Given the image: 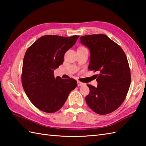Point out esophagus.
Here are the masks:
<instances>
[{
    "label": "esophagus",
    "instance_id": "34e87169",
    "mask_svg": "<svg viewBox=\"0 0 146 146\" xmlns=\"http://www.w3.org/2000/svg\"><path fill=\"white\" fill-rule=\"evenodd\" d=\"M77 83H78V86H82V85H84V83H82V82H80V81H78V82H77Z\"/></svg>",
    "mask_w": 146,
    "mask_h": 146
}]
</instances>
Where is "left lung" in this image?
<instances>
[{"label": "left lung", "instance_id": "1", "mask_svg": "<svg viewBox=\"0 0 146 146\" xmlns=\"http://www.w3.org/2000/svg\"><path fill=\"white\" fill-rule=\"evenodd\" d=\"M80 39L90 51L88 69L99 72L97 87L87 85L86 104L98 114L110 113L122 105L131 85L127 58L120 46L106 35H86Z\"/></svg>", "mask_w": 146, "mask_h": 146}]
</instances>
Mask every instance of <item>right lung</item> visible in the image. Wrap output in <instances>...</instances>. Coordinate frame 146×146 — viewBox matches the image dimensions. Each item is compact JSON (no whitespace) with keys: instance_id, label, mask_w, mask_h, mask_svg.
Segmentation results:
<instances>
[{"instance_id":"right-lung-1","label":"right lung","mask_w":146,"mask_h":146,"mask_svg":"<svg viewBox=\"0 0 146 146\" xmlns=\"http://www.w3.org/2000/svg\"><path fill=\"white\" fill-rule=\"evenodd\" d=\"M79 37L45 35L26 50L22 85L29 100L39 110L46 113L56 112L76 87L75 80L54 78V70L63 63L65 52L74 46Z\"/></svg>"}]
</instances>
